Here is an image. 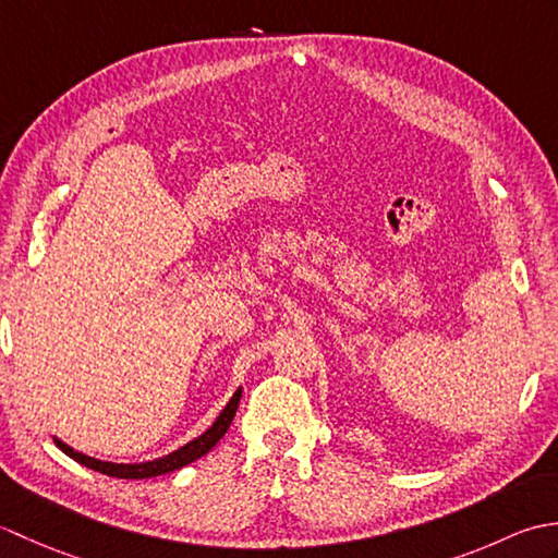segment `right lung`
Returning <instances> with one entry per match:
<instances>
[{"mask_svg": "<svg viewBox=\"0 0 558 558\" xmlns=\"http://www.w3.org/2000/svg\"><path fill=\"white\" fill-rule=\"evenodd\" d=\"M240 398H242V388H236L228 405L222 408V412L218 414L216 422H213L204 434L196 436L194 441H189V444L180 446L177 450H172V453L160 456V458L148 460V462H110V460H98V458H90L86 453H78V450H74L69 444H64L62 438L52 436V441L57 444L59 450H64L69 458H74L76 462H81V465H86V468L96 470V472H102V475H108V477H117V480H148V477L168 475V472L180 470V468L189 465V462L198 460L201 456H206L208 450L220 441V438L225 436V432L230 429V424L234 420V412H236V405H240Z\"/></svg>", "mask_w": 558, "mask_h": 558, "instance_id": "1", "label": "right lung"}]
</instances>
